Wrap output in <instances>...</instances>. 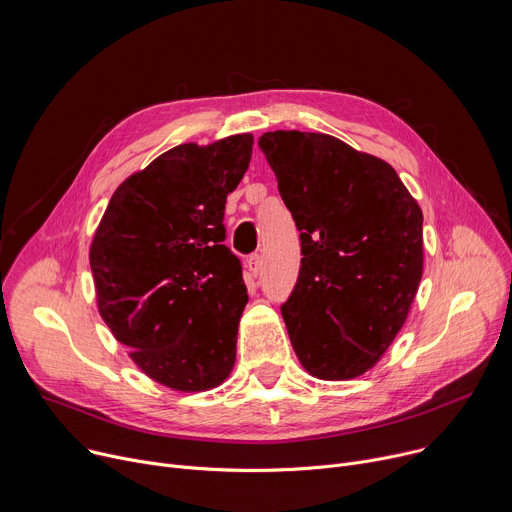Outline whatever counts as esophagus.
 I'll return each mask as SVG.
<instances>
[{
  "label": "esophagus",
  "mask_w": 512,
  "mask_h": 512,
  "mask_svg": "<svg viewBox=\"0 0 512 512\" xmlns=\"http://www.w3.org/2000/svg\"><path fill=\"white\" fill-rule=\"evenodd\" d=\"M247 267H249L251 275H257V273L261 271V267H263V259H261V255H251V257L247 259Z\"/></svg>",
  "instance_id": "obj_1"
}]
</instances>
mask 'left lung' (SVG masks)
I'll list each match as a JSON object with an SVG mask.
<instances>
[{
    "instance_id": "obj_1",
    "label": "left lung",
    "mask_w": 512,
    "mask_h": 512,
    "mask_svg": "<svg viewBox=\"0 0 512 512\" xmlns=\"http://www.w3.org/2000/svg\"><path fill=\"white\" fill-rule=\"evenodd\" d=\"M302 241L281 306L302 367L322 381L371 371L403 328L423 275V212L397 172L338 137H259Z\"/></svg>"
}]
</instances>
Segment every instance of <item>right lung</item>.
<instances>
[{
	"label": "right lung",
	"instance_id": "1",
	"mask_svg": "<svg viewBox=\"0 0 512 512\" xmlns=\"http://www.w3.org/2000/svg\"><path fill=\"white\" fill-rule=\"evenodd\" d=\"M251 152V133L176 145L119 184L91 241L101 318L145 377L180 393L235 367L249 296L223 218Z\"/></svg>",
	"mask_w": 512,
	"mask_h": 512
}]
</instances>
